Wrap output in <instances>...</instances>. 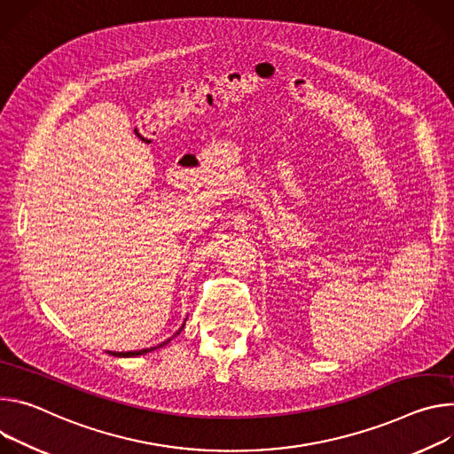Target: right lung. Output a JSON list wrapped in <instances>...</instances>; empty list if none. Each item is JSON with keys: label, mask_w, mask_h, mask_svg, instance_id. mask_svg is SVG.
Here are the masks:
<instances>
[{"label": "right lung", "mask_w": 454, "mask_h": 454, "mask_svg": "<svg viewBox=\"0 0 454 454\" xmlns=\"http://www.w3.org/2000/svg\"><path fill=\"white\" fill-rule=\"evenodd\" d=\"M185 325V323H184ZM184 325H182V328H184ZM180 328V330H182ZM180 330L176 332V333H180ZM175 333V335H176ZM171 339H168V340H164L162 344H159V346H153V348H145V349H138V351H122V354H112V356H115V357H135V356H144V354H147V351H151V349H157V348H160V346H164V344H168Z\"/></svg>", "instance_id": "right-lung-1"}]
</instances>
